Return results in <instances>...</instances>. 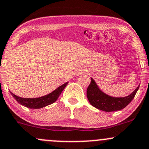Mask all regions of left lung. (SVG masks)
I'll use <instances>...</instances> for the list:
<instances>
[{"mask_svg":"<svg viewBox=\"0 0 149 149\" xmlns=\"http://www.w3.org/2000/svg\"><path fill=\"white\" fill-rule=\"evenodd\" d=\"M139 86L140 85L127 97H114L103 92L91 78V84L87 88L86 95L88 102L93 107L104 112H114L123 109L129 104L134 98Z\"/></svg>","mask_w":149,"mask_h":149,"instance_id":"1","label":"left lung"}]
</instances>
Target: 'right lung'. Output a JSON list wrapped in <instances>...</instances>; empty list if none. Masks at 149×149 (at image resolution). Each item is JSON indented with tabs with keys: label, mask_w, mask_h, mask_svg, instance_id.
<instances>
[{
	"label": "right lung",
	"mask_w": 149,
	"mask_h": 149,
	"mask_svg": "<svg viewBox=\"0 0 149 149\" xmlns=\"http://www.w3.org/2000/svg\"><path fill=\"white\" fill-rule=\"evenodd\" d=\"M68 84V82H66L63 85L60 86L55 91L49 93V94H47V95L41 97H37V98H22V97H19L15 95L11 91H10V94L20 104L27 108H30V109H40V108L45 107L47 105L55 102L58 100L61 92L63 91Z\"/></svg>",
	"instance_id": "obj_1"
}]
</instances>
